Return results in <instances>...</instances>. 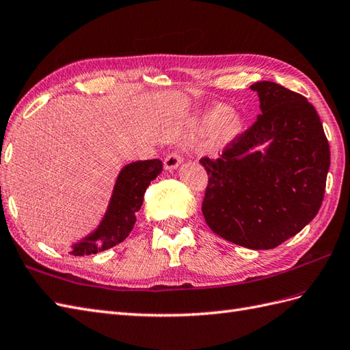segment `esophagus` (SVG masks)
<instances>
[{"label": "esophagus", "mask_w": 350, "mask_h": 350, "mask_svg": "<svg viewBox=\"0 0 350 350\" xmlns=\"http://www.w3.org/2000/svg\"><path fill=\"white\" fill-rule=\"evenodd\" d=\"M182 159H183L182 150L174 149V150L170 152V154L164 158V167H165L167 170L177 168V167H178V164L182 163Z\"/></svg>", "instance_id": "esophagus-1"}]
</instances>
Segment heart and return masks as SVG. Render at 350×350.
I'll list each match as a JSON object with an SVG mask.
<instances>
[{
  "instance_id": "b5f03b06",
  "label": "heart",
  "mask_w": 350,
  "mask_h": 350,
  "mask_svg": "<svg viewBox=\"0 0 350 350\" xmlns=\"http://www.w3.org/2000/svg\"><path fill=\"white\" fill-rule=\"evenodd\" d=\"M204 124L210 129H216L219 125H221L220 129L223 134H225L226 137H230L238 133L241 127V118L237 113L229 112L228 106L217 105L211 107V109L205 113Z\"/></svg>"
}]
</instances>
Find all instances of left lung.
<instances>
[{
    "instance_id": "1",
    "label": "left lung",
    "mask_w": 350,
    "mask_h": 350,
    "mask_svg": "<svg viewBox=\"0 0 350 350\" xmlns=\"http://www.w3.org/2000/svg\"><path fill=\"white\" fill-rule=\"evenodd\" d=\"M262 113L237 134L217 159L200 163L208 174L202 214L230 243L271 250L308 225L324 200L329 145L308 98L272 81L252 85ZM269 142L265 154L253 147Z\"/></svg>"
}]
</instances>
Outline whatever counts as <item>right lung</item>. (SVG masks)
Instances as JSON below:
<instances>
[{"label": "right lung", "instance_id": "right-lung-1", "mask_svg": "<svg viewBox=\"0 0 350 350\" xmlns=\"http://www.w3.org/2000/svg\"><path fill=\"white\" fill-rule=\"evenodd\" d=\"M161 172L163 163L159 159L137 161L125 165L116 180L109 208L100 226L72 245L70 254H96L122 243L136 223V213L142 207L148 186Z\"/></svg>", "mask_w": 350, "mask_h": 350}]
</instances>
